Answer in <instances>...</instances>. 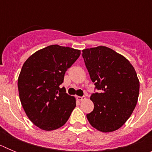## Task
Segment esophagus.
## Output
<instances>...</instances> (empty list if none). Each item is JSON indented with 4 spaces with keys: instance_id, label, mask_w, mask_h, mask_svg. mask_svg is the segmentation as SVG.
Returning <instances> with one entry per match:
<instances>
[{
    "instance_id": "34e87169",
    "label": "esophagus",
    "mask_w": 152,
    "mask_h": 152,
    "mask_svg": "<svg viewBox=\"0 0 152 152\" xmlns=\"http://www.w3.org/2000/svg\"><path fill=\"white\" fill-rule=\"evenodd\" d=\"M77 99L78 100H80V101H82V100H85L86 99V97L84 96H77Z\"/></svg>"
}]
</instances>
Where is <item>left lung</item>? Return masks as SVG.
<instances>
[{"label": "left lung", "mask_w": 152, "mask_h": 152, "mask_svg": "<svg viewBox=\"0 0 152 152\" xmlns=\"http://www.w3.org/2000/svg\"><path fill=\"white\" fill-rule=\"evenodd\" d=\"M82 56L95 90L91 100L94 108L87 118L97 130L110 132L127 121L136 106L139 81L131 63L106 46L82 51Z\"/></svg>", "instance_id": "8db88e82"}]
</instances>
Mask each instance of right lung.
<instances>
[{
  "label": "right lung",
  "instance_id": "obj_1",
  "mask_svg": "<svg viewBox=\"0 0 152 152\" xmlns=\"http://www.w3.org/2000/svg\"><path fill=\"white\" fill-rule=\"evenodd\" d=\"M80 55V50L52 45L36 52L24 62L18 78L20 99L28 118L41 129L61 127L76 107L75 98L60 85Z\"/></svg>",
  "mask_w": 152,
  "mask_h": 152
}]
</instances>
